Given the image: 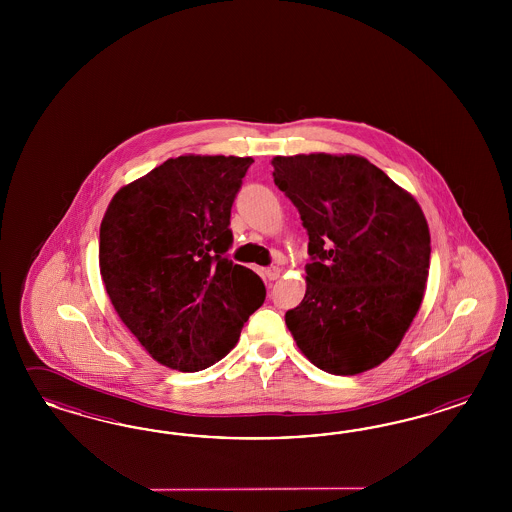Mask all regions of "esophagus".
<instances>
[{
	"instance_id": "esophagus-1",
	"label": "esophagus",
	"mask_w": 512,
	"mask_h": 512,
	"mask_svg": "<svg viewBox=\"0 0 512 512\" xmlns=\"http://www.w3.org/2000/svg\"><path fill=\"white\" fill-rule=\"evenodd\" d=\"M279 276H281V270H279L278 266H270V268L264 270V279L266 281H276Z\"/></svg>"
}]
</instances>
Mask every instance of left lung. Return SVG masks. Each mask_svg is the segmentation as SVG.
Segmentation results:
<instances>
[{
	"label": "left lung",
	"mask_w": 512,
	"mask_h": 512,
	"mask_svg": "<svg viewBox=\"0 0 512 512\" xmlns=\"http://www.w3.org/2000/svg\"><path fill=\"white\" fill-rule=\"evenodd\" d=\"M272 167L310 236L306 295L285 313L287 328L319 370L368 372L398 349L424 298L422 208L360 155H278Z\"/></svg>",
	"instance_id": "obj_1"
}]
</instances>
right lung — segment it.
<instances>
[{
	"label": "right lung",
	"mask_w": 512,
	"mask_h": 512,
	"mask_svg": "<svg viewBox=\"0 0 512 512\" xmlns=\"http://www.w3.org/2000/svg\"><path fill=\"white\" fill-rule=\"evenodd\" d=\"M251 157L167 159L110 201L99 270L131 334L159 364L199 372L225 357L263 306V279L225 257Z\"/></svg>",
	"instance_id": "1"
}]
</instances>
